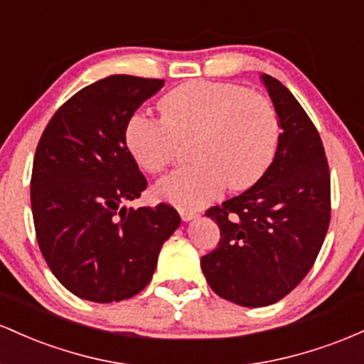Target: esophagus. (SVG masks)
Masks as SVG:
<instances>
[{"label":"esophagus","instance_id":"esophagus-1","mask_svg":"<svg viewBox=\"0 0 364 364\" xmlns=\"http://www.w3.org/2000/svg\"><path fill=\"white\" fill-rule=\"evenodd\" d=\"M178 213H181L183 222H189V220H194V218H198V216H199L198 211L186 210V208H181V210H178Z\"/></svg>","mask_w":364,"mask_h":364}]
</instances>
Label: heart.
I'll list each match as a JSON object with an SVG mask.
<instances>
[{
    "instance_id": "heart-1",
    "label": "heart",
    "mask_w": 364,
    "mask_h": 364,
    "mask_svg": "<svg viewBox=\"0 0 364 364\" xmlns=\"http://www.w3.org/2000/svg\"><path fill=\"white\" fill-rule=\"evenodd\" d=\"M161 117L136 112L125 124V144L142 170L160 173L191 146L193 165L158 182L156 194L198 210L220 191L246 189L272 165L280 122L268 97L242 85L191 80L158 101Z\"/></svg>"
}]
</instances>
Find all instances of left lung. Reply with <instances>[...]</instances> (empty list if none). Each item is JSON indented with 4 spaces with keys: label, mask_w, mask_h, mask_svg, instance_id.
<instances>
[{
    "label": "left lung",
    "mask_w": 364,
    "mask_h": 364,
    "mask_svg": "<svg viewBox=\"0 0 364 364\" xmlns=\"http://www.w3.org/2000/svg\"><path fill=\"white\" fill-rule=\"evenodd\" d=\"M280 120L279 148L246 193L211 206L216 249L201 258L206 282L246 308L280 301L308 275L330 225V170L316 127L284 84L263 75Z\"/></svg>",
    "instance_id": "1"
}]
</instances>
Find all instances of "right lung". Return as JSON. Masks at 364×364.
Instances as JSON below:
<instances>
[{"label": "right lung", "mask_w": 364, "mask_h": 364, "mask_svg": "<svg viewBox=\"0 0 364 364\" xmlns=\"http://www.w3.org/2000/svg\"><path fill=\"white\" fill-rule=\"evenodd\" d=\"M163 84L109 75L85 85L56 109L36 148V239L53 275L80 299L112 303L141 292L181 225L166 203L122 208L148 187L125 144V124Z\"/></svg>", "instance_id": "right-lung-1"}]
</instances>
